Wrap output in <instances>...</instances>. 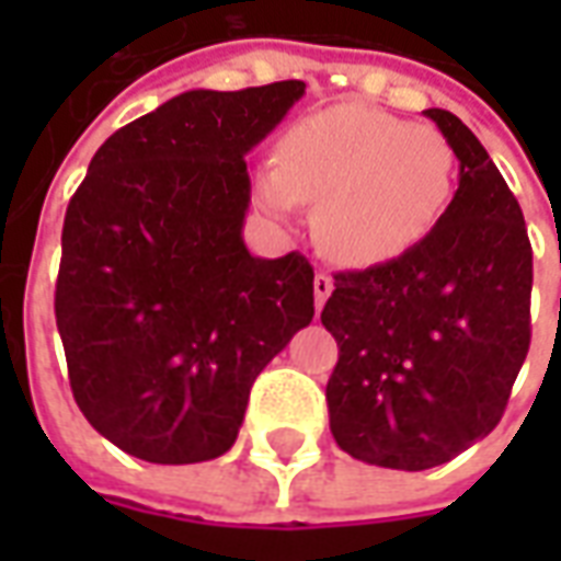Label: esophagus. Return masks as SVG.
<instances>
[{
    "label": "esophagus",
    "mask_w": 561,
    "mask_h": 561,
    "mask_svg": "<svg viewBox=\"0 0 561 561\" xmlns=\"http://www.w3.org/2000/svg\"><path fill=\"white\" fill-rule=\"evenodd\" d=\"M312 288H316V306L321 309V306L328 304V297L333 294V279H330V273H316V282H312Z\"/></svg>",
    "instance_id": "obj_1"
}]
</instances>
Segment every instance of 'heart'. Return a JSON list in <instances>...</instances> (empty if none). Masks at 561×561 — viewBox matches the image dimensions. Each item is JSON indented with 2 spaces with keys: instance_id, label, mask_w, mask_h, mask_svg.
Returning <instances> with one entry per match:
<instances>
[{
  "instance_id": "b5f03b06",
  "label": "heart",
  "mask_w": 561,
  "mask_h": 561,
  "mask_svg": "<svg viewBox=\"0 0 561 561\" xmlns=\"http://www.w3.org/2000/svg\"><path fill=\"white\" fill-rule=\"evenodd\" d=\"M276 159L255 173L261 207L288 221L318 201V243L348 267L412 252L454 195L457 159L445 135L366 104L304 116L282 135Z\"/></svg>"
}]
</instances>
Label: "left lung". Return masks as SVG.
I'll list each match as a JSON object with an SVG mask.
<instances>
[{"instance_id": "obj_1", "label": "left lung", "mask_w": 561, "mask_h": 561, "mask_svg": "<svg viewBox=\"0 0 561 561\" xmlns=\"http://www.w3.org/2000/svg\"><path fill=\"white\" fill-rule=\"evenodd\" d=\"M423 116L459 161L454 201L412 252L336 273L321 312L340 345L330 433L354 459L402 471L442 466L493 433L531 336L517 197L459 116Z\"/></svg>"}]
</instances>
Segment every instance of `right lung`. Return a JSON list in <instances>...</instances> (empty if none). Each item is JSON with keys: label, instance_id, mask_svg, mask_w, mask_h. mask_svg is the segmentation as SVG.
<instances>
[{"label": "right lung", "instance_id": "1", "mask_svg": "<svg viewBox=\"0 0 561 561\" xmlns=\"http://www.w3.org/2000/svg\"><path fill=\"white\" fill-rule=\"evenodd\" d=\"M306 92L188 90L114 131L62 225L56 328L83 417L131 457L231 450L257 373L316 316L300 252L243 243L245 156Z\"/></svg>", "mask_w": 561, "mask_h": 561}]
</instances>
